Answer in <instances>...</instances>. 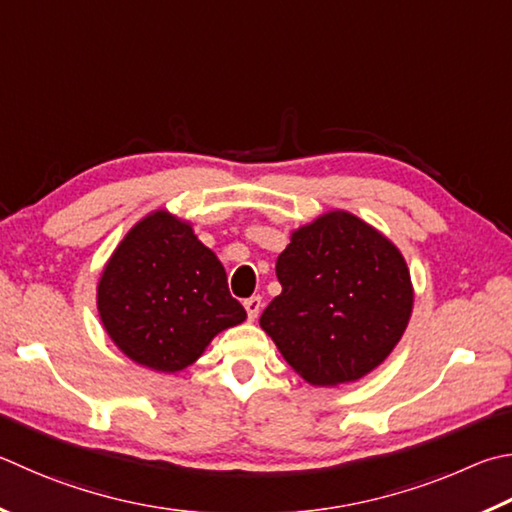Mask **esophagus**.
<instances>
[{"label":"esophagus","instance_id":"obj_1","mask_svg":"<svg viewBox=\"0 0 512 512\" xmlns=\"http://www.w3.org/2000/svg\"><path fill=\"white\" fill-rule=\"evenodd\" d=\"M244 309L248 313V320H255L259 315V309H262V297H259V295L248 297V300L244 302Z\"/></svg>","mask_w":512,"mask_h":512}]
</instances>
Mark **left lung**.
Segmentation results:
<instances>
[{
	"mask_svg": "<svg viewBox=\"0 0 512 512\" xmlns=\"http://www.w3.org/2000/svg\"><path fill=\"white\" fill-rule=\"evenodd\" d=\"M275 273L282 293L259 324L311 385L367 376L410 322L414 288L401 250L351 212L293 230Z\"/></svg>",
	"mask_w": 512,
	"mask_h": 512,
	"instance_id": "8db88e82",
	"label": "left lung"
}]
</instances>
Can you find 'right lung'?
I'll return each mask as SVG.
<instances>
[{"mask_svg": "<svg viewBox=\"0 0 512 512\" xmlns=\"http://www.w3.org/2000/svg\"><path fill=\"white\" fill-rule=\"evenodd\" d=\"M98 313L127 358L165 374L192 365L217 333L246 320L217 255L167 210L138 221L109 257Z\"/></svg>", "mask_w": 512, "mask_h": 512, "instance_id": "add662e5", "label": "right lung"}]
</instances>
